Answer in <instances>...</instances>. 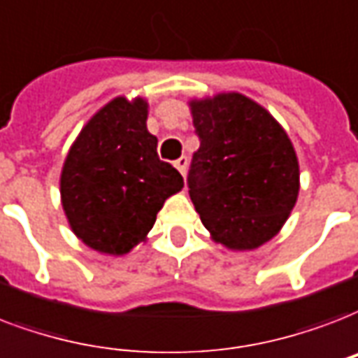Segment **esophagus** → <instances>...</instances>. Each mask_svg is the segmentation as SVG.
<instances>
[{
  "label": "esophagus",
  "mask_w": 358,
  "mask_h": 358,
  "mask_svg": "<svg viewBox=\"0 0 358 358\" xmlns=\"http://www.w3.org/2000/svg\"><path fill=\"white\" fill-rule=\"evenodd\" d=\"M174 167L178 169L182 176H185V171H187V157H185V155L178 157V159L174 161Z\"/></svg>",
  "instance_id": "esophagus-1"
}]
</instances>
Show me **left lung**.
I'll list each match as a JSON object with an SVG mask.
<instances>
[{
    "mask_svg": "<svg viewBox=\"0 0 358 358\" xmlns=\"http://www.w3.org/2000/svg\"><path fill=\"white\" fill-rule=\"evenodd\" d=\"M201 146L187 174L189 197L212 238L255 250L287 222L299 197V159L283 127L242 94L189 103Z\"/></svg>",
    "mask_w": 358,
    "mask_h": 358,
    "instance_id": "8db88e82",
    "label": "left lung"
}]
</instances>
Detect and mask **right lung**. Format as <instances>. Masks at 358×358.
<instances>
[{
  "label": "right lung",
  "instance_id": "add662e5",
  "mask_svg": "<svg viewBox=\"0 0 358 358\" xmlns=\"http://www.w3.org/2000/svg\"><path fill=\"white\" fill-rule=\"evenodd\" d=\"M146 118L143 97H116L82 127L65 157L59 178L65 215L95 252H131L146 240L163 203L184 187L182 174L159 159Z\"/></svg>",
  "mask_w": 358,
  "mask_h": 358
}]
</instances>
